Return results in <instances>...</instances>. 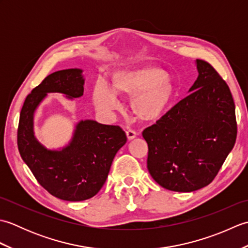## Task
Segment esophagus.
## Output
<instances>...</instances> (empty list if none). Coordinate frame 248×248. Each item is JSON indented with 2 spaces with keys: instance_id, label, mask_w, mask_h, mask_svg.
<instances>
[{
  "instance_id": "1",
  "label": "esophagus",
  "mask_w": 248,
  "mask_h": 248,
  "mask_svg": "<svg viewBox=\"0 0 248 248\" xmlns=\"http://www.w3.org/2000/svg\"><path fill=\"white\" fill-rule=\"evenodd\" d=\"M125 134H127V138H128V140H129L135 139V138H136V135H138V133H136L134 130H128L127 132H125Z\"/></svg>"
}]
</instances>
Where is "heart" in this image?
Returning <instances> with one entry per match:
<instances>
[{"label": "heart", "instance_id": "heart-1", "mask_svg": "<svg viewBox=\"0 0 248 248\" xmlns=\"http://www.w3.org/2000/svg\"><path fill=\"white\" fill-rule=\"evenodd\" d=\"M114 87L100 78L93 89L94 105L105 115L121 108L119 92L138 94L134 100L136 114L145 120H154L163 114L173 94V86L166 78V73L157 68L121 72L116 77Z\"/></svg>", "mask_w": 248, "mask_h": 248}]
</instances>
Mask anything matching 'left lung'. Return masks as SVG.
I'll return each mask as SVG.
<instances>
[{"label": "left lung", "instance_id": "obj_1", "mask_svg": "<svg viewBox=\"0 0 248 248\" xmlns=\"http://www.w3.org/2000/svg\"><path fill=\"white\" fill-rule=\"evenodd\" d=\"M195 62L198 77L188 96L143 131L151 177L175 192L197 191L211 183L236 139L228 85L209 62Z\"/></svg>", "mask_w": 248, "mask_h": 248}]
</instances>
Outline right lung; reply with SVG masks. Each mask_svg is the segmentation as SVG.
<instances>
[{
    "label": "right lung",
    "mask_w": 248,
    "mask_h": 248,
    "mask_svg": "<svg viewBox=\"0 0 248 248\" xmlns=\"http://www.w3.org/2000/svg\"><path fill=\"white\" fill-rule=\"evenodd\" d=\"M83 70L78 68L51 73L26 97L18 127V149L34 177L53 196L67 202L93 197L107 181L117 151L127 143L118 125L96 120H80L69 143L60 149H48L36 139L34 115L48 93L80 98L84 93Z\"/></svg>",
    "instance_id": "1"
}]
</instances>
